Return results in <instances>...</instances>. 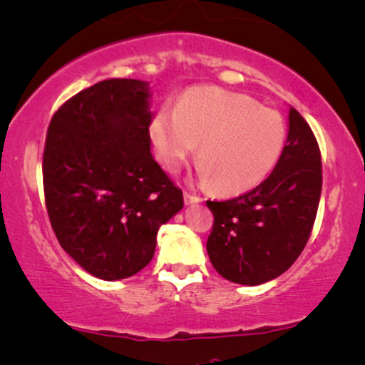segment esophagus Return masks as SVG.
<instances>
[{
  "instance_id": "obj_1",
  "label": "esophagus",
  "mask_w": 365,
  "mask_h": 365,
  "mask_svg": "<svg viewBox=\"0 0 365 365\" xmlns=\"http://www.w3.org/2000/svg\"><path fill=\"white\" fill-rule=\"evenodd\" d=\"M185 204H197V202H200L202 199L199 195H195V194H190V192H185Z\"/></svg>"
}]
</instances>
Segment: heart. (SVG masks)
<instances>
[{
	"label": "heart",
	"instance_id": "1",
	"mask_svg": "<svg viewBox=\"0 0 365 365\" xmlns=\"http://www.w3.org/2000/svg\"><path fill=\"white\" fill-rule=\"evenodd\" d=\"M165 170L177 171L200 143V175L222 194L252 190L282 156L287 125L277 110L221 88H194L175 108L163 107L149 125Z\"/></svg>",
	"mask_w": 365,
	"mask_h": 365
}]
</instances>
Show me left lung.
<instances>
[{"label": "left lung", "instance_id": "left-lung-1", "mask_svg": "<svg viewBox=\"0 0 365 365\" xmlns=\"http://www.w3.org/2000/svg\"><path fill=\"white\" fill-rule=\"evenodd\" d=\"M322 153L308 122L289 110L277 166L258 187L230 200H207L214 225L210 263L222 277L258 285L284 274L308 243L322 195Z\"/></svg>", "mask_w": 365, "mask_h": 365}]
</instances>
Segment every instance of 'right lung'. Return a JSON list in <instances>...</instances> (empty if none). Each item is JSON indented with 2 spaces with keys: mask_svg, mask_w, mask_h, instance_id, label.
I'll return each instance as SVG.
<instances>
[{
  "mask_svg": "<svg viewBox=\"0 0 365 365\" xmlns=\"http://www.w3.org/2000/svg\"><path fill=\"white\" fill-rule=\"evenodd\" d=\"M149 85L112 78L52 115L42 158L49 221L64 252L95 277L127 279L151 262L158 230L183 207L153 160Z\"/></svg>",
  "mask_w": 365,
  "mask_h": 365,
  "instance_id": "1",
  "label": "right lung"
}]
</instances>
